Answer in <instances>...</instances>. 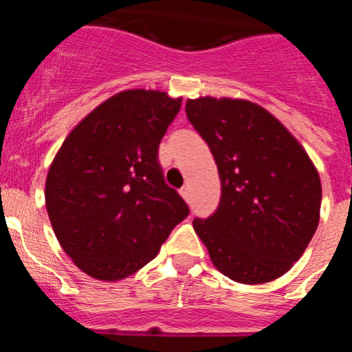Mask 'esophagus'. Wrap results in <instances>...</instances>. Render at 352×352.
<instances>
[{
    "instance_id": "34e87169",
    "label": "esophagus",
    "mask_w": 352,
    "mask_h": 352,
    "mask_svg": "<svg viewBox=\"0 0 352 352\" xmlns=\"http://www.w3.org/2000/svg\"><path fill=\"white\" fill-rule=\"evenodd\" d=\"M179 195L184 198V200L190 201V197H191V195H190V186H183V188H181Z\"/></svg>"
}]
</instances>
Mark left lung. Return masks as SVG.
Returning a JSON list of instances; mask_svg holds the SVG:
<instances>
[{
    "label": "left lung",
    "mask_w": 352,
    "mask_h": 352,
    "mask_svg": "<svg viewBox=\"0 0 352 352\" xmlns=\"http://www.w3.org/2000/svg\"><path fill=\"white\" fill-rule=\"evenodd\" d=\"M186 117L208 144L222 186L217 212L193 222L213 266L244 285L283 276L320 220V176L307 151L248 100L195 98Z\"/></svg>",
    "instance_id": "left-lung-1"
}]
</instances>
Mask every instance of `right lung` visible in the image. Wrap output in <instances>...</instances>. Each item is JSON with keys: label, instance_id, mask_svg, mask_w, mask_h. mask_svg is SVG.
<instances>
[{"label": "right lung", "instance_id": "add662e5", "mask_svg": "<svg viewBox=\"0 0 352 352\" xmlns=\"http://www.w3.org/2000/svg\"><path fill=\"white\" fill-rule=\"evenodd\" d=\"M181 100L157 89L117 93L57 151L45 179L47 213L60 248L88 276L118 281L137 273L190 213L157 162Z\"/></svg>", "mask_w": 352, "mask_h": 352}]
</instances>
